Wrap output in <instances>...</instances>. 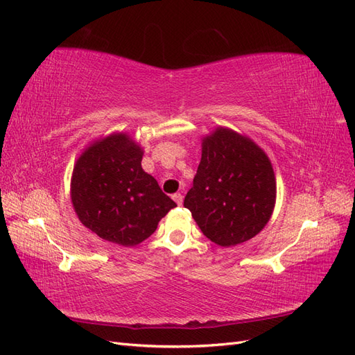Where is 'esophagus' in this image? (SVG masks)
<instances>
[{"label":"esophagus","instance_id":"obj_1","mask_svg":"<svg viewBox=\"0 0 355 355\" xmlns=\"http://www.w3.org/2000/svg\"><path fill=\"white\" fill-rule=\"evenodd\" d=\"M173 200L176 201L178 206H182V202H184V196H182L180 192H176V194H173Z\"/></svg>","mask_w":355,"mask_h":355}]
</instances>
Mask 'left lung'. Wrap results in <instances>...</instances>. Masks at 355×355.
Listing matches in <instances>:
<instances>
[{
  "mask_svg": "<svg viewBox=\"0 0 355 355\" xmlns=\"http://www.w3.org/2000/svg\"><path fill=\"white\" fill-rule=\"evenodd\" d=\"M274 202V170L259 146L222 127L204 139L184 206L209 240L230 247L253 239L270 220Z\"/></svg>",
  "mask_w": 355,
  "mask_h": 355,
  "instance_id": "8db88e82",
  "label": "left lung"
}]
</instances>
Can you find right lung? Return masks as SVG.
Masks as SVG:
<instances>
[{
	"instance_id": "1",
	"label": "right lung",
	"mask_w": 355,
	"mask_h": 355,
	"mask_svg": "<svg viewBox=\"0 0 355 355\" xmlns=\"http://www.w3.org/2000/svg\"><path fill=\"white\" fill-rule=\"evenodd\" d=\"M142 149L127 135L96 142L73 167L71 197L84 227L125 247L146 240L176 207L142 168Z\"/></svg>"
}]
</instances>
